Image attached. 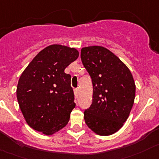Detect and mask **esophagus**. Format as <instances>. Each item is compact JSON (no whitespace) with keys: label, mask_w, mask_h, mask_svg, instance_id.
<instances>
[{"label":"esophagus","mask_w":159,"mask_h":159,"mask_svg":"<svg viewBox=\"0 0 159 159\" xmlns=\"http://www.w3.org/2000/svg\"><path fill=\"white\" fill-rule=\"evenodd\" d=\"M74 94H75V97H78V95H79V89H77V88L74 89Z\"/></svg>","instance_id":"esophagus-1"}]
</instances>
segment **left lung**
Instances as JSON below:
<instances>
[{"mask_svg":"<svg viewBox=\"0 0 159 159\" xmlns=\"http://www.w3.org/2000/svg\"><path fill=\"white\" fill-rule=\"evenodd\" d=\"M80 57L93 84L92 104L84 111L85 123L98 135L110 136L129 117L136 94L133 77L129 68L102 46L82 48Z\"/></svg>","mask_w":159,"mask_h":159,"instance_id":"obj_1","label":"left lung"}]
</instances>
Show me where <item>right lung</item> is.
Listing matches in <instances>:
<instances>
[{"mask_svg":"<svg viewBox=\"0 0 159 159\" xmlns=\"http://www.w3.org/2000/svg\"><path fill=\"white\" fill-rule=\"evenodd\" d=\"M78 57L75 48L51 45L40 51L21 74L17 100L33 129L49 136L68 124L75 103L71 75L65 69Z\"/></svg>","mask_w":159,"mask_h":159,"instance_id":"obj_1","label":"right lung"}]
</instances>
